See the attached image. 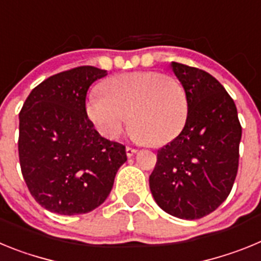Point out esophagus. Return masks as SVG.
I'll return each mask as SVG.
<instances>
[{
	"instance_id": "obj_1",
	"label": "esophagus",
	"mask_w": 261,
	"mask_h": 261,
	"mask_svg": "<svg viewBox=\"0 0 261 261\" xmlns=\"http://www.w3.org/2000/svg\"><path fill=\"white\" fill-rule=\"evenodd\" d=\"M125 151H126V155L132 156L137 153V149H136V147H132V146H126Z\"/></svg>"
}]
</instances>
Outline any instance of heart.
Listing matches in <instances>:
<instances>
[{
	"label": "heart",
	"instance_id": "obj_1",
	"mask_svg": "<svg viewBox=\"0 0 261 261\" xmlns=\"http://www.w3.org/2000/svg\"><path fill=\"white\" fill-rule=\"evenodd\" d=\"M100 94L89 96L85 110L106 138L119 137L128 117L133 136L150 145L171 141L186 124L188 99L180 81L172 75L124 73L105 81Z\"/></svg>",
	"mask_w": 261,
	"mask_h": 261
}]
</instances>
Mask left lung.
<instances>
[{"label":"left lung","mask_w":261,"mask_h":261,"mask_svg":"<svg viewBox=\"0 0 261 261\" xmlns=\"http://www.w3.org/2000/svg\"><path fill=\"white\" fill-rule=\"evenodd\" d=\"M171 66L186 90L188 112L183 130L156 153L149 186L166 213L199 220L231 192L242 126L234 100L213 75L180 62Z\"/></svg>","instance_id":"8db88e82"}]
</instances>
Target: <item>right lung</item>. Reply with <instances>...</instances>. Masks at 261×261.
I'll return each mask as SVG.
<instances>
[{"label":"right lung","mask_w":261,"mask_h":261,"mask_svg":"<svg viewBox=\"0 0 261 261\" xmlns=\"http://www.w3.org/2000/svg\"><path fill=\"white\" fill-rule=\"evenodd\" d=\"M107 70L78 66L44 80L19 112L18 153L32 197L52 213L73 216L103 204L125 146L99 135L85 110L87 90Z\"/></svg>","instance_id":"1"}]
</instances>
